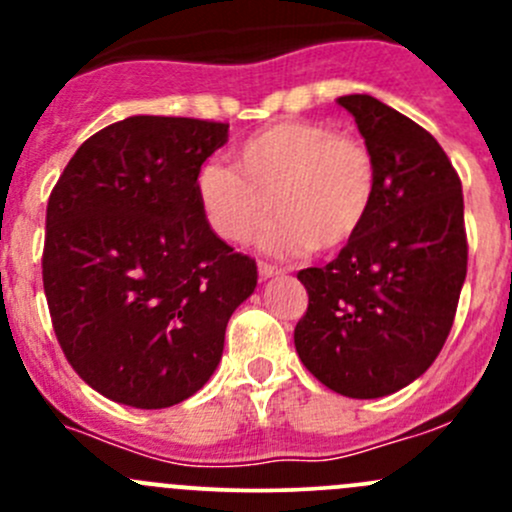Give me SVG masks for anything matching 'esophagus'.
I'll return each mask as SVG.
<instances>
[{
	"mask_svg": "<svg viewBox=\"0 0 512 512\" xmlns=\"http://www.w3.org/2000/svg\"><path fill=\"white\" fill-rule=\"evenodd\" d=\"M257 270H260V277H262V280H270V277L282 275L280 267L270 265V262H260V267H257Z\"/></svg>",
	"mask_w": 512,
	"mask_h": 512,
	"instance_id": "esophagus-1",
	"label": "esophagus"
}]
</instances>
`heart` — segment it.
Masks as SVG:
<instances>
[{
  "instance_id": "b5f03b06",
  "label": "heart",
  "mask_w": 512,
  "mask_h": 512,
  "mask_svg": "<svg viewBox=\"0 0 512 512\" xmlns=\"http://www.w3.org/2000/svg\"><path fill=\"white\" fill-rule=\"evenodd\" d=\"M198 198L220 237L245 245L262 235L272 255L339 252L369 223L376 163L361 138L319 121H277L235 151V168L210 163L198 173Z\"/></svg>"
}]
</instances>
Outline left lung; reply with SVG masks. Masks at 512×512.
Here are the masks:
<instances>
[{
	"instance_id": "1",
	"label": "left lung",
	"mask_w": 512,
	"mask_h": 512,
	"mask_svg": "<svg viewBox=\"0 0 512 512\" xmlns=\"http://www.w3.org/2000/svg\"><path fill=\"white\" fill-rule=\"evenodd\" d=\"M376 163L369 223L329 265L297 275L302 364L349 399L404 389L433 364L468 267L461 178L436 138L369 94L337 98Z\"/></svg>"
}]
</instances>
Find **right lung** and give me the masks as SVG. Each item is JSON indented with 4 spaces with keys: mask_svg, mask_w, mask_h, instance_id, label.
<instances>
[{
    "mask_svg": "<svg viewBox=\"0 0 512 512\" xmlns=\"http://www.w3.org/2000/svg\"><path fill=\"white\" fill-rule=\"evenodd\" d=\"M227 123L131 116L81 143L46 205L51 324L76 374L118 404L165 409L218 369L257 265L220 240L198 198Z\"/></svg>",
    "mask_w": 512,
    "mask_h": 512,
    "instance_id": "right-lung-1",
    "label": "right lung"
}]
</instances>
